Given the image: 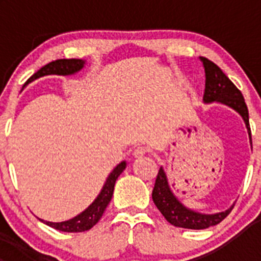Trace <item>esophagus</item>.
<instances>
[{
    "label": "esophagus",
    "instance_id": "1",
    "mask_svg": "<svg viewBox=\"0 0 261 261\" xmlns=\"http://www.w3.org/2000/svg\"><path fill=\"white\" fill-rule=\"evenodd\" d=\"M146 153H147L146 147L137 146L135 150H133V156H135V158H141V156H144Z\"/></svg>",
    "mask_w": 261,
    "mask_h": 261
}]
</instances>
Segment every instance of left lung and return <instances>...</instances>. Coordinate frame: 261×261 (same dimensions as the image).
I'll list each match as a JSON object with an SVG mask.
<instances>
[{"instance_id":"1","label":"left lung","mask_w":261,"mask_h":261,"mask_svg":"<svg viewBox=\"0 0 261 261\" xmlns=\"http://www.w3.org/2000/svg\"><path fill=\"white\" fill-rule=\"evenodd\" d=\"M201 61L205 68V93H204V102H220L223 105L234 108L237 112L242 115L246 126L248 129V135L251 140V128H250V119H248V108L244 98L242 95L241 90L232 84L229 77L221 70L218 66L211 60L201 57ZM252 145V140H251ZM153 201L155 204L159 212L163 214L166 220L171 225L183 227V229H192V230H201L208 229L211 226L220 223L226 217L229 216L231 209H227L226 212H221L217 214H201L187 209L186 206L179 202V200L171 192L167 183L163 168L161 167L156 175L155 184L153 188Z\"/></svg>"}]
</instances>
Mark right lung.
I'll return each instance as SVG.
<instances>
[{
	"label": "right lung",
	"mask_w": 261,
	"mask_h": 261,
	"mask_svg": "<svg viewBox=\"0 0 261 261\" xmlns=\"http://www.w3.org/2000/svg\"><path fill=\"white\" fill-rule=\"evenodd\" d=\"M85 61L80 59H60L55 60V61L49 62L47 65H44L41 69H39L35 74H32L29 78L27 84L31 82V81L36 80L39 77H43V75L47 74H73L75 71L81 70L84 68ZM126 163L121 162L120 165L116 166L114 171L111 172L110 176H108L107 181H106L105 187H103L102 192L99 193V196L95 199V201L90 205L89 208L85 212H82L81 214H78L77 217L71 218V220L65 221V222H48V221H43L45 225L50 226L53 229L60 230V231H66V232H81L90 230L94 225L98 223V221L102 218L103 213H105L107 205L110 204L111 199H112V195H114V188L115 183H116V179L119 177V175L124 171ZM41 221V220H40Z\"/></svg>",
	"instance_id": "obj_1"
}]
</instances>
